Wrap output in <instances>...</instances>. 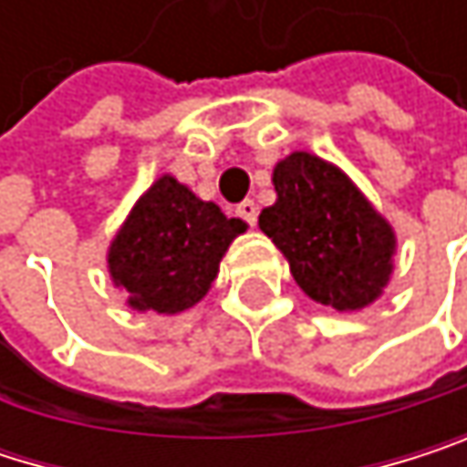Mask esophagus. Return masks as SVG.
Wrapping results in <instances>:
<instances>
[{"instance_id": "obj_1", "label": "esophagus", "mask_w": 467, "mask_h": 467, "mask_svg": "<svg viewBox=\"0 0 467 467\" xmlns=\"http://www.w3.org/2000/svg\"><path fill=\"white\" fill-rule=\"evenodd\" d=\"M236 212H239V217H242L247 225H255V223H258V206H255L253 201L239 203V206H236Z\"/></svg>"}]
</instances>
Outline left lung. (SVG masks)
I'll use <instances>...</instances> for the list:
<instances>
[{
  "instance_id": "left-lung-1",
  "label": "left lung",
  "mask_w": 467,
  "mask_h": 467,
  "mask_svg": "<svg viewBox=\"0 0 467 467\" xmlns=\"http://www.w3.org/2000/svg\"><path fill=\"white\" fill-rule=\"evenodd\" d=\"M277 201L258 228L306 295L336 311L371 306L393 272L396 234L336 164L295 150L275 164Z\"/></svg>"
}]
</instances>
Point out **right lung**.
<instances>
[{"label": "right lung", "mask_w": 467, "mask_h": 467, "mask_svg": "<svg viewBox=\"0 0 467 467\" xmlns=\"http://www.w3.org/2000/svg\"><path fill=\"white\" fill-rule=\"evenodd\" d=\"M244 231L247 223L161 176L109 244L112 283L126 291L134 311L182 314L206 297L228 244Z\"/></svg>", "instance_id": "obj_1"}]
</instances>
